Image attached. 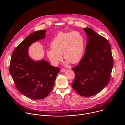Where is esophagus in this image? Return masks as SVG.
Masks as SVG:
<instances>
[{"instance_id":"obj_1","label":"esophagus","mask_w":125,"mask_h":125,"mask_svg":"<svg viewBox=\"0 0 125 125\" xmlns=\"http://www.w3.org/2000/svg\"><path fill=\"white\" fill-rule=\"evenodd\" d=\"M66 70H67V69H65V68H61L60 71H61V72H65V71H66Z\"/></svg>"}]
</instances>
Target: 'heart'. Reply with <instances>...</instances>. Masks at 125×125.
Wrapping results in <instances>:
<instances>
[{"mask_svg":"<svg viewBox=\"0 0 125 125\" xmlns=\"http://www.w3.org/2000/svg\"><path fill=\"white\" fill-rule=\"evenodd\" d=\"M51 49L46 51V55L51 63L57 65L62 59V54L67 63L76 64L83 55L84 42L82 34L77 31L60 32L52 41Z\"/></svg>","mask_w":125,"mask_h":125,"instance_id":"b5f03b06","label":"heart"}]
</instances>
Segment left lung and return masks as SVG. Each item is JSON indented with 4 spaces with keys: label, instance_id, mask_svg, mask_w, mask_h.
<instances>
[{
    "label": "left lung",
    "instance_id": "obj_1",
    "mask_svg": "<svg viewBox=\"0 0 125 125\" xmlns=\"http://www.w3.org/2000/svg\"><path fill=\"white\" fill-rule=\"evenodd\" d=\"M87 42L83 58L72 69L75 74L72 83L80 95H95L109 83L113 66L111 47L108 40L92 29L83 28Z\"/></svg>",
    "mask_w": 125,
    "mask_h": 125
}]
</instances>
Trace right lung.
Segmentation results:
<instances>
[{"label": "right lung", "instance_id": "right-lung-1", "mask_svg": "<svg viewBox=\"0 0 125 125\" xmlns=\"http://www.w3.org/2000/svg\"><path fill=\"white\" fill-rule=\"evenodd\" d=\"M45 30L31 33L13 51L9 71L15 86L21 94L32 99L47 97L54 86L60 68L42 60L34 61L29 56V47L45 37Z\"/></svg>", "mask_w": 125, "mask_h": 125}]
</instances>
